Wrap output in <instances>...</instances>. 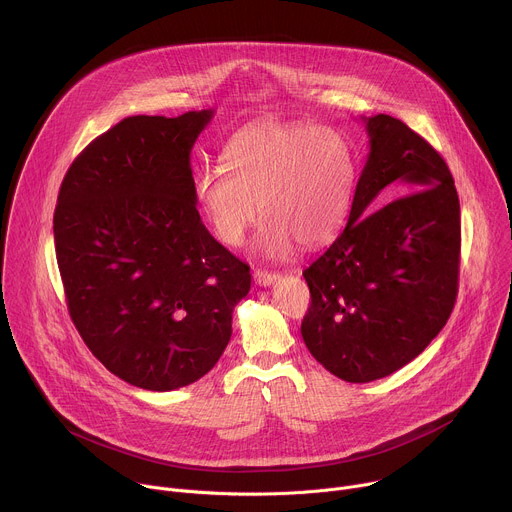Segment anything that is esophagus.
I'll use <instances>...</instances> for the list:
<instances>
[{
	"label": "esophagus",
	"instance_id": "obj_1",
	"mask_svg": "<svg viewBox=\"0 0 512 512\" xmlns=\"http://www.w3.org/2000/svg\"><path fill=\"white\" fill-rule=\"evenodd\" d=\"M253 279L257 285L261 287H267V285H273L277 279H279V273H271V271H261V269H255L253 273Z\"/></svg>",
	"mask_w": 512,
	"mask_h": 512
}]
</instances>
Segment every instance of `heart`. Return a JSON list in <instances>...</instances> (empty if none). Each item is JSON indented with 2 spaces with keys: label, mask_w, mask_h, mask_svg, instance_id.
I'll list each match as a JSON object with an SVG mask.
<instances>
[{
  "label": "heart",
  "mask_w": 512,
  "mask_h": 512,
  "mask_svg": "<svg viewBox=\"0 0 512 512\" xmlns=\"http://www.w3.org/2000/svg\"><path fill=\"white\" fill-rule=\"evenodd\" d=\"M354 178L346 139L310 123H259L231 137L225 168L196 174V202L214 237L243 245L257 223H267L255 249L269 259L328 243L344 225Z\"/></svg>",
  "instance_id": "b5f03b06"
}]
</instances>
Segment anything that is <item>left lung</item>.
I'll return each instance as SVG.
<instances>
[{"label":"left lung","mask_w":512,"mask_h":512,"mask_svg":"<svg viewBox=\"0 0 512 512\" xmlns=\"http://www.w3.org/2000/svg\"><path fill=\"white\" fill-rule=\"evenodd\" d=\"M362 121L371 150L348 223L304 271L312 296L304 342L348 383L389 377L440 334L458 296L462 241L444 158L391 115ZM391 193L404 196L374 208Z\"/></svg>","instance_id":"left-lung-1"}]
</instances>
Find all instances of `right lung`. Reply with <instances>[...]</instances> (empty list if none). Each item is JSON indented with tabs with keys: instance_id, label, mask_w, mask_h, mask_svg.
Returning <instances> with one entry per match:
<instances>
[{
	"instance_id": "1",
	"label": "right lung",
	"mask_w": 512,
	"mask_h": 512,
	"mask_svg": "<svg viewBox=\"0 0 512 512\" xmlns=\"http://www.w3.org/2000/svg\"><path fill=\"white\" fill-rule=\"evenodd\" d=\"M212 115L127 117L87 145L58 192L68 314L105 369L145 391L204 377L251 289L249 265L196 210L190 152Z\"/></svg>"
}]
</instances>
